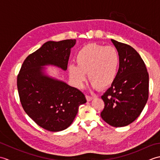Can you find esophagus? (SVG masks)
Masks as SVG:
<instances>
[{
  "label": "esophagus",
  "instance_id": "esophagus-1",
  "mask_svg": "<svg viewBox=\"0 0 160 160\" xmlns=\"http://www.w3.org/2000/svg\"><path fill=\"white\" fill-rule=\"evenodd\" d=\"M94 98H95V96H89V95H87V96H86L87 100L88 102L92 100Z\"/></svg>",
  "mask_w": 160,
  "mask_h": 160
}]
</instances>
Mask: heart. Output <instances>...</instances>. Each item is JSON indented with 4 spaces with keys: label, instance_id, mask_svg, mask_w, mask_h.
Here are the masks:
<instances>
[{
    "label": "heart",
    "instance_id": "1",
    "mask_svg": "<svg viewBox=\"0 0 160 160\" xmlns=\"http://www.w3.org/2000/svg\"><path fill=\"white\" fill-rule=\"evenodd\" d=\"M77 65L68 67L71 79L76 85L83 87L86 74L94 89H104L113 82L118 72L120 58L114 47H105L96 43L88 44L81 48L76 56Z\"/></svg>",
    "mask_w": 160,
    "mask_h": 160
}]
</instances>
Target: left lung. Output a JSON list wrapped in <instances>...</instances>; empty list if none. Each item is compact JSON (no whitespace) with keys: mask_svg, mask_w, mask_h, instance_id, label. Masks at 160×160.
<instances>
[{"mask_svg":"<svg viewBox=\"0 0 160 160\" xmlns=\"http://www.w3.org/2000/svg\"><path fill=\"white\" fill-rule=\"evenodd\" d=\"M120 58L113 82L102 96L104 108L101 117L114 127H125L135 121L148 98V73L143 60L127 44L111 39Z\"/></svg>","mask_w":160,"mask_h":160,"instance_id":"8db88e82","label":"left lung"}]
</instances>
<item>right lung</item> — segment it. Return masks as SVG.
Listing matches in <instances>:
<instances>
[{"label": "right lung", "instance_id": "right-lung-1", "mask_svg": "<svg viewBox=\"0 0 160 160\" xmlns=\"http://www.w3.org/2000/svg\"><path fill=\"white\" fill-rule=\"evenodd\" d=\"M73 39L48 41L24 61L17 87L24 111L40 127L52 132L63 131L72 124L80 105L87 102L80 90L49 76L45 66L67 69Z\"/></svg>", "mask_w": 160, "mask_h": 160}]
</instances>
